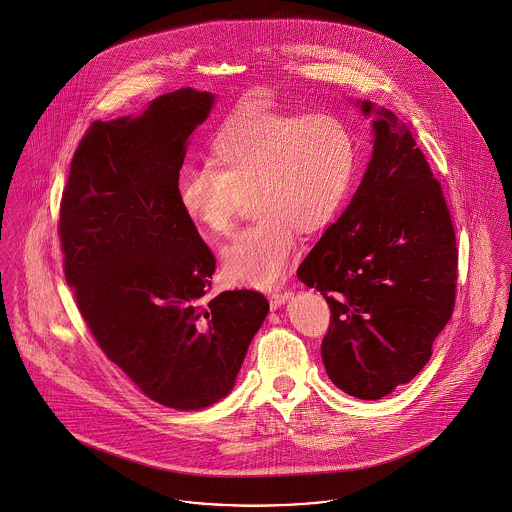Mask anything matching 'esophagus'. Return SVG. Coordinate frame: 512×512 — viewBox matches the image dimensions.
<instances>
[{"instance_id": "esophagus-1", "label": "esophagus", "mask_w": 512, "mask_h": 512, "mask_svg": "<svg viewBox=\"0 0 512 512\" xmlns=\"http://www.w3.org/2000/svg\"><path fill=\"white\" fill-rule=\"evenodd\" d=\"M292 299V292H288V290H284V292H274L270 295V305H272V309H278V307H282L284 303H288Z\"/></svg>"}]
</instances>
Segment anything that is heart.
<instances>
[{"instance_id": "1", "label": "heart", "mask_w": 512, "mask_h": 512, "mask_svg": "<svg viewBox=\"0 0 512 512\" xmlns=\"http://www.w3.org/2000/svg\"><path fill=\"white\" fill-rule=\"evenodd\" d=\"M215 167H184L176 197L203 236L234 230L240 201L251 195L257 222L222 251V272L234 284L276 286L297 253V232L330 226L349 195L357 146L345 122L330 113L244 111L213 144Z\"/></svg>"}]
</instances>
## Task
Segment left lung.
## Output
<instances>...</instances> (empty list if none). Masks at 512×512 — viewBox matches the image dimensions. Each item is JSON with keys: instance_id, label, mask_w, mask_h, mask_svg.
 Segmentation results:
<instances>
[{"instance_id": "obj_1", "label": "left lung", "mask_w": 512, "mask_h": 512, "mask_svg": "<svg viewBox=\"0 0 512 512\" xmlns=\"http://www.w3.org/2000/svg\"><path fill=\"white\" fill-rule=\"evenodd\" d=\"M357 105L374 115L372 157L297 276L332 311L320 347L328 378L374 401L430 361L453 315L459 251L441 186L411 130L384 107Z\"/></svg>"}]
</instances>
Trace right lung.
I'll list each match as a JSON object with an SVG mask.
<instances>
[{
  "instance_id": "1",
  "label": "right lung",
  "mask_w": 512,
  "mask_h": 512,
  "mask_svg": "<svg viewBox=\"0 0 512 512\" xmlns=\"http://www.w3.org/2000/svg\"><path fill=\"white\" fill-rule=\"evenodd\" d=\"M211 92L180 88L138 117L96 121L61 199L65 278L103 353L149 399L197 411L236 384L267 317L253 290L207 297L215 255L184 217L176 180Z\"/></svg>"
}]
</instances>
